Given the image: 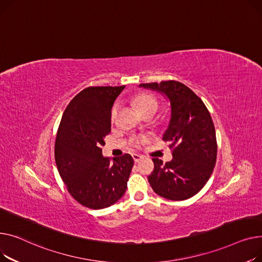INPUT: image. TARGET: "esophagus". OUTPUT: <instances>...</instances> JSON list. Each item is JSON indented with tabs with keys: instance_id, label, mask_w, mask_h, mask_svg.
Returning <instances> with one entry per match:
<instances>
[{
	"instance_id": "1",
	"label": "esophagus",
	"mask_w": 262,
	"mask_h": 262,
	"mask_svg": "<svg viewBox=\"0 0 262 262\" xmlns=\"http://www.w3.org/2000/svg\"><path fill=\"white\" fill-rule=\"evenodd\" d=\"M132 158H133L135 163H138V162H141L143 160L144 157L141 156V155H136V153H134V155H132Z\"/></svg>"
}]
</instances>
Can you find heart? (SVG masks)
<instances>
[{"label": "heart", "instance_id": "heart-1", "mask_svg": "<svg viewBox=\"0 0 262 262\" xmlns=\"http://www.w3.org/2000/svg\"><path fill=\"white\" fill-rule=\"evenodd\" d=\"M133 102H134V105H135L136 109L140 111L142 114L145 113V112H148V111H155L156 112L158 110V101H157L156 97H153L152 95L147 94V93L136 95L133 99ZM116 110H117V107H116V105H114L112 111H111V117L112 118L115 117ZM147 141H148L147 135H137V136H134L132 138L131 143L134 147H141Z\"/></svg>", "mask_w": 262, "mask_h": 262}]
</instances>
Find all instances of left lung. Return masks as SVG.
Returning a JSON list of instances; mask_svg holds the SVG:
<instances>
[{"mask_svg": "<svg viewBox=\"0 0 262 262\" xmlns=\"http://www.w3.org/2000/svg\"><path fill=\"white\" fill-rule=\"evenodd\" d=\"M164 93L171 104V118L163 141L169 143L172 160L163 164L153 158L155 169L148 177L159 195L182 201L201 190L217 160V138L206 105L188 86L176 80L141 83Z\"/></svg>", "mask_w": 262, "mask_h": 262, "instance_id": "8db88e82", "label": "left lung"}]
</instances>
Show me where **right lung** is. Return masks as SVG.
<instances>
[{"label":"right lung","instance_id":"add662e5","mask_svg":"<svg viewBox=\"0 0 262 262\" xmlns=\"http://www.w3.org/2000/svg\"><path fill=\"white\" fill-rule=\"evenodd\" d=\"M120 86H89L68 104L58 128L55 161L68 191L81 205L101 209L125 194L133 167L128 153L103 158V138L111 132V110Z\"/></svg>","mask_w":262,"mask_h":262}]
</instances>
